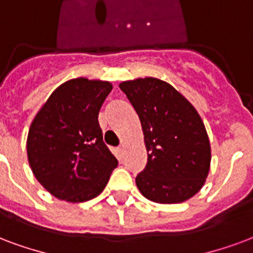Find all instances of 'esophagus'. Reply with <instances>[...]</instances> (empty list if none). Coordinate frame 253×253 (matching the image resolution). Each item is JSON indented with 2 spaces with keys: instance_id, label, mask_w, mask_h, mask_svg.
Returning <instances> with one entry per match:
<instances>
[{
  "instance_id": "obj_1",
  "label": "esophagus",
  "mask_w": 253,
  "mask_h": 253,
  "mask_svg": "<svg viewBox=\"0 0 253 253\" xmlns=\"http://www.w3.org/2000/svg\"><path fill=\"white\" fill-rule=\"evenodd\" d=\"M118 153H119V154H123V153H125V146H119V147H118Z\"/></svg>"
}]
</instances>
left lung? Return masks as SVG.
I'll return each mask as SVG.
<instances>
[{"label": "left lung", "instance_id": "8db88e82", "mask_svg": "<svg viewBox=\"0 0 253 253\" xmlns=\"http://www.w3.org/2000/svg\"><path fill=\"white\" fill-rule=\"evenodd\" d=\"M141 119L147 165L135 182L158 204L184 203L198 193L211 169V143L193 104L155 78L119 84Z\"/></svg>", "mask_w": 253, "mask_h": 253}]
</instances>
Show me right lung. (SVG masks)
<instances>
[{"label":"right lung","instance_id":"obj_1","mask_svg":"<svg viewBox=\"0 0 253 253\" xmlns=\"http://www.w3.org/2000/svg\"><path fill=\"white\" fill-rule=\"evenodd\" d=\"M112 84L78 78L50 93L32 121L27 154L36 179L68 203L92 200L106 188L117 158L103 142L98 115Z\"/></svg>","mask_w":253,"mask_h":253}]
</instances>
